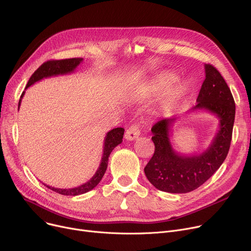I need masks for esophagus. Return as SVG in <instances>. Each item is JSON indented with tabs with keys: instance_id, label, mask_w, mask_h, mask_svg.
<instances>
[{
	"instance_id": "esophagus-1",
	"label": "esophagus",
	"mask_w": 251,
	"mask_h": 251,
	"mask_svg": "<svg viewBox=\"0 0 251 251\" xmlns=\"http://www.w3.org/2000/svg\"><path fill=\"white\" fill-rule=\"evenodd\" d=\"M140 136L139 124H133L125 133V139L127 141H134Z\"/></svg>"
}]
</instances>
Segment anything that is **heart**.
<instances>
[{
  "instance_id": "obj_1",
  "label": "heart",
  "mask_w": 251,
  "mask_h": 251,
  "mask_svg": "<svg viewBox=\"0 0 251 251\" xmlns=\"http://www.w3.org/2000/svg\"><path fill=\"white\" fill-rule=\"evenodd\" d=\"M176 80V76L172 74H166L158 78L146 83L142 87V92L146 95H155L163 92L166 88ZM189 90L188 84L184 81H177L167 89L164 95V107L171 108L174 105L180 102L187 94Z\"/></svg>"
}]
</instances>
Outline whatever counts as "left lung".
Returning <instances> with one entry per match:
<instances>
[{
    "label": "left lung",
    "instance_id": "8db88e82",
    "mask_svg": "<svg viewBox=\"0 0 251 251\" xmlns=\"http://www.w3.org/2000/svg\"><path fill=\"white\" fill-rule=\"evenodd\" d=\"M198 104L191 109L205 110L219 118V130L206 150L201 154L182 155L175 151L171 138L178 117L163 119L151 129L155 152L144 169L149 182L158 190L186 194L198 189L216 173L226 160L232 136L235 103L226 80L211 64H204Z\"/></svg>",
    "mask_w": 251,
    "mask_h": 251
}]
</instances>
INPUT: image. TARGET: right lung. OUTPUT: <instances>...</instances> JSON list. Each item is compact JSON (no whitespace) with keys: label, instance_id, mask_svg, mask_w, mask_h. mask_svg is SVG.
Masks as SVG:
<instances>
[{"label":"right lung","instance_id":"obj_1","mask_svg":"<svg viewBox=\"0 0 251 251\" xmlns=\"http://www.w3.org/2000/svg\"><path fill=\"white\" fill-rule=\"evenodd\" d=\"M83 58H68V59H61V60H50L45 63H43L37 70L34 71L33 75L30 76L28 79V82L25 86V89L28 88L30 85L34 84L35 82H38L44 78L51 77V76H57V75H69L75 73V68L82 62ZM25 95V91L22 93L21 99L19 101V108L22 102V98ZM124 135V129L119 127V128H114L110 130L109 132H107L105 138H104V145H103V154L101 158L100 165L96 171V173L93 175V176L90 178L88 182L85 184H82L78 187L75 188H71V189H58L54 187L48 186L44 184L47 188L50 190L58 193L63 196H78L85 194L92 189H94L101 181V178L103 177L107 165H108V158L112 152V150L118 146L119 144L122 143Z\"/></svg>","mask_w":251,"mask_h":251}]
</instances>
